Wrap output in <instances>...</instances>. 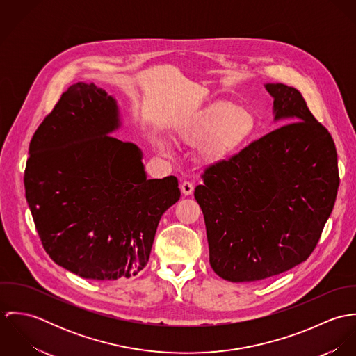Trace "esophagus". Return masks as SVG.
<instances>
[{
  "label": "esophagus",
  "instance_id": "obj_1",
  "mask_svg": "<svg viewBox=\"0 0 356 356\" xmlns=\"http://www.w3.org/2000/svg\"><path fill=\"white\" fill-rule=\"evenodd\" d=\"M181 191H182V193H184L185 196H191V195L193 193V191H195V186H193L192 182L184 181L182 185H181Z\"/></svg>",
  "mask_w": 356,
  "mask_h": 356
}]
</instances>
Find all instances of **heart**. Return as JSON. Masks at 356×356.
Wrapping results in <instances>:
<instances>
[{"label": "heart", "mask_w": 356, "mask_h": 356, "mask_svg": "<svg viewBox=\"0 0 356 356\" xmlns=\"http://www.w3.org/2000/svg\"><path fill=\"white\" fill-rule=\"evenodd\" d=\"M256 120L247 109L220 102L209 106L191 126L185 138L191 143L208 140L204 156L209 161H223L238 152L254 136Z\"/></svg>", "instance_id": "obj_1"}]
</instances>
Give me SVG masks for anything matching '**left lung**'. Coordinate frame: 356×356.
I'll return each instance as SVG.
<instances>
[{"instance_id": "left-lung-1", "label": "left lung", "mask_w": 356, "mask_h": 356, "mask_svg": "<svg viewBox=\"0 0 356 356\" xmlns=\"http://www.w3.org/2000/svg\"><path fill=\"white\" fill-rule=\"evenodd\" d=\"M264 86L274 120L289 124L207 167L195 189L209 264L232 282L261 281L307 260L340 184L334 141L302 93L284 83Z\"/></svg>"}]
</instances>
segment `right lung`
<instances>
[{
  "instance_id": "add662e5",
  "label": "right lung",
  "mask_w": 356,
  "mask_h": 356,
  "mask_svg": "<svg viewBox=\"0 0 356 356\" xmlns=\"http://www.w3.org/2000/svg\"><path fill=\"white\" fill-rule=\"evenodd\" d=\"M120 127L95 83L67 89L34 133L26 199L51 260L88 280L141 271L161 215L181 197L174 175L147 179L141 149L108 136Z\"/></svg>"
}]
</instances>
